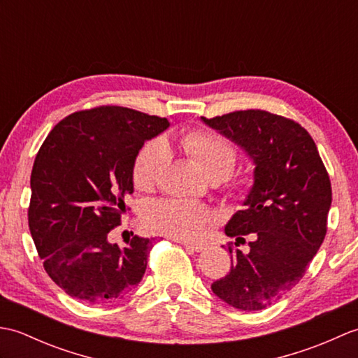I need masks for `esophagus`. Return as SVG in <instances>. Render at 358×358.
Instances as JSON below:
<instances>
[{
  "instance_id": "esophagus-1",
  "label": "esophagus",
  "mask_w": 358,
  "mask_h": 358,
  "mask_svg": "<svg viewBox=\"0 0 358 358\" xmlns=\"http://www.w3.org/2000/svg\"><path fill=\"white\" fill-rule=\"evenodd\" d=\"M177 241L181 243V245H185L187 249L195 250V252H201V250L204 249V245H201V243H191V241H186V240H177Z\"/></svg>"
}]
</instances>
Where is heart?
Masks as SVG:
<instances>
[{
    "label": "heart",
    "mask_w": 358,
    "mask_h": 358,
    "mask_svg": "<svg viewBox=\"0 0 358 358\" xmlns=\"http://www.w3.org/2000/svg\"><path fill=\"white\" fill-rule=\"evenodd\" d=\"M177 146L210 178L229 177L237 152L222 135L208 131H189L175 138ZM169 148L163 138H154L143 144L136 152L132 166V180L141 191L152 189L169 163ZM144 222L150 231L180 240L203 237L210 226L218 222L212 209L186 200L157 201L144 212Z\"/></svg>",
    "instance_id": "obj_1"
}]
</instances>
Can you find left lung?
<instances>
[{
    "label": "left lung",
    "mask_w": 358,
    "mask_h": 358,
    "mask_svg": "<svg viewBox=\"0 0 358 358\" xmlns=\"http://www.w3.org/2000/svg\"><path fill=\"white\" fill-rule=\"evenodd\" d=\"M201 121L255 166L245 209L224 226L227 237H237L235 246L250 234V249L229 248L231 271L210 289L232 308L262 310L299 283L320 249L332 201L329 175L314 140L292 120L250 109Z\"/></svg>",
    "instance_id": "left-lung-1"
}]
</instances>
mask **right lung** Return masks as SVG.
Here are the masks:
<instances>
[{
    "label": "right lung",
    "instance_id": "1",
    "mask_svg": "<svg viewBox=\"0 0 358 358\" xmlns=\"http://www.w3.org/2000/svg\"><path fill=\"white\" fill-rule=\"evenodd\" d=\"M167 127L166 118L101 106L59 121L38 150L29 229L45 272L73 299L113 303L141 281L152 238L120 248L109 232L134 194L136 152Z\"/></svg>",
    "mask_w": 358,
    "mask_h": 358
}]
</instances>
